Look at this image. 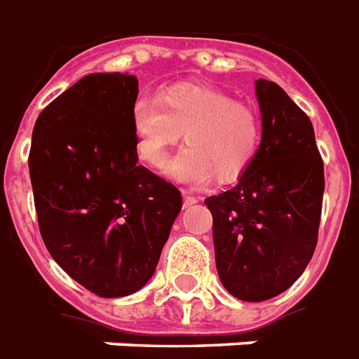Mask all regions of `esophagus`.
Listing matches in <instances>:
<instances>
[{"mask_svg":"<svg viewBox=\"0 0 359 359\" xmlns=\"http://www.w3.org/2000/svg\"><path fill=\"white\" fill-rule=\"evenodd\" d=\"M196 202H198L196 196H193V194H189V193H183V205H185V208H191V205H194Z\"/></svg>","mask_w":359,"mask_h":359,"instance_id":"34e87169","label":"esophagus"}]
</instances>
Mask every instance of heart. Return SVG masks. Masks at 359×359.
Returning <instances> with one entry per match:
<instances>
[{
    "mask_svg": "<svg viewBox=\"0 0 359 359\" xmlns=\"http://www.w3.org/2000/svg\"><path fill=\"white\" fill-rule=\"evenodd\" d=\"M135 150L144 165L161 168L168 150L187 146L166 163L177 182L229 183L254 163L261 142L259 113L231 94L194 83L166 87L159 98H139L131 111Z\"/></svg>",
    "mask_w": 359,
    "mask_h": 359,
    "instance_id": "b5f03b06",
    "label": "heart"
}]
</instances>
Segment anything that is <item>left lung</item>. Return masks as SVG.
<instances>
[{
	"instance_id": "left-lung-1",
	"label": "left lung",
	"mask_w": 359,
	"mask_h": 359,
	"mask_svg": "<svg viewBox=\"0 0 359 359\" xmlns=\"http://www.w3.org/2000/svg\"><path fill=\"white\" fill-rule=\"evenodd\" d=\"M256 94L263 124L256 159L235 187L205 198L220 282L245 302L297 282L317 246L325 193L308 114L274 81L257 79Z\"/></svg>"
}]
</instances>
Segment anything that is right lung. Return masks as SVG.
<instances>
[{"instance_id": "right-lung-1", "label": "right lung", "mask_w": 359, "mask_h": 359, "mask_svg": "<svg viewBox=\"0 0 359 359\" xmlns=\"http://www.w3.org/2000/svg\"><path fill=\"white\" fill-rule=\"evenodd\" d=\"M135 76L88 74L39 114L29 150L34 209L62 271L103 298L139 291L156 271L182 193L137 165Z\"/></svg>"}]
</instances>
